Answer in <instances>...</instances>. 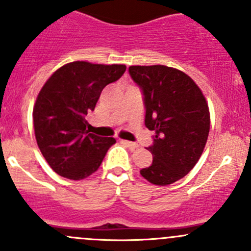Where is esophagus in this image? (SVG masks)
<instances>
[{
	"instance_id": "34e87169",
	"label": "esophagus",
	"mask_w": 251,
	"mask_h": 251,
	"mask_svg": "<svg viewBox=\"0 0 251 251\" xmlns=\"http://www.w3.org/2000/svg\"><path fill=\"white\" fill-rule=\"evenodd\" d=\"M120 142H121V143H123V144H125V146H127L128 148H131V149H136V148H138V144H137V143H135V142L125 141V140H121Z\"/></svg>"
}]
</instances>
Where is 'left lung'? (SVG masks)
Returning <instances> with one entry per match:
<instances>
[{
    "label": "left lung",
    "instance_id": "1",
    "mask_svg": "<svg viewBox=\"0 0 251 251\" xmlns=\"http://www.w3.org/2000/svg\"><path fill=\"white\" fill-rule=\"evenodd\" d=\"M128 73L143 95L146 127L154 132L147 147L153 163L140 173L151 183L168 186L198 163L209 136V107L201 88L179 70L133 65Z\"/></svg>",
    "mask_w": 251,
    "mask_h": 251
}]
</instances>
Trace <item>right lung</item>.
<instances>
[{
	"label": "right lung",
	"mask_w": 251,
	"mask_h": 251,
	"mask_svg": "<svg viewBox=\"0 0 251 251\" xmlns=\"http://www.w3.org/2000/svg\"><path fill=\"white\" fill-rule=\"evenodd\" d=\"M126 67L73 62L52 75L37 96L32 118L37 146L54 173L69 179L90 176L115 138L90 133L85 116L95 110L103 88Z\"/></svg>",
	"instance_id": "obj_1"
}]
</instances>
